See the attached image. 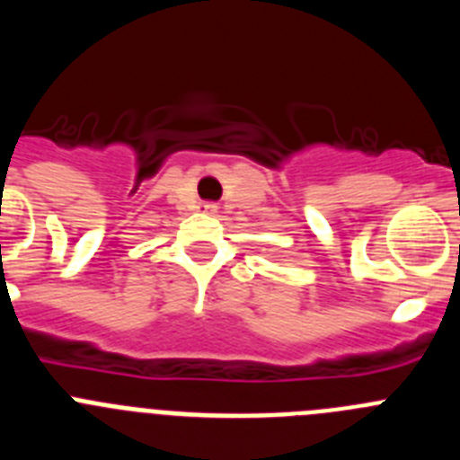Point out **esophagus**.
I'll use <instances>...</instances> for the list:
<instances>
[{"label":"esophagus","instance_id":"esophagus-1","mask_svg":"<svg viewBox=\"0 0 460 460\" xmlns=\"http://www.w3.org/2000/svg\"><path fill=\"white\" fill-rule=\"evenodd\" d=\"M202 207H205V211H214V209H217V205H211V202H207V205H202Z\"/></svg>","mask_w":460,"mask_h":460}]
</instances>
